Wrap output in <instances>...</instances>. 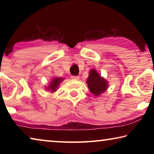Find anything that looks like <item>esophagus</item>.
Listing matches in <instances>:
<instances>
[{
  "label": "esophagus",
  "mask_w": 154,
  "mask_h": 154,
  "mask_svg": "<svg viewBox=\"0 0 154 154\" xmlns=\"http://www.w3.org/2000/svg\"><path fill=\"white\" fill-rule=\"evenodd\" d=\"M71 79L74 80H79L80 79L79 76H71Z\"/></svg>",
  "instance_id": "34e87169"
}]
</instances>
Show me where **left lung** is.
Segmentation results:
<instances>
[{"mask_svg":"<svg viewBox=\"0 0 154 154\" xmlns=\"http://www.w3.org/2000/svg\"><path fill=\"white\" fill-rule=\"evenodd\" d=\"M86 83L90 92L95 96H100L105 92L109 87V82L103 77L100 76L94 69H91L89 72Z\"/></svg>","mask_w":154,"mask_h":154,"instance_id":"obj_1","label":"left lung"}]
</instances>
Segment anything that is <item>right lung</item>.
<instances>
[{
	"mask_svg": "<svg viewBox=\"0 0 154 154\" xmlns=\"http://www.w3.org/2000/svg\"><path fill=\"white\" fill-rule=\"evenodd\" d=\"M64 79L63 77H53L51 82L48 83V85L45 87L46 91H49L51 93H54L58 90L60 83L63 82Z\"/></svg>",
	"mask_w": 154,
	"mask_h": 154,
	"instance_id": "add662e5",
	"label": "right lung"
}]
</instances>
